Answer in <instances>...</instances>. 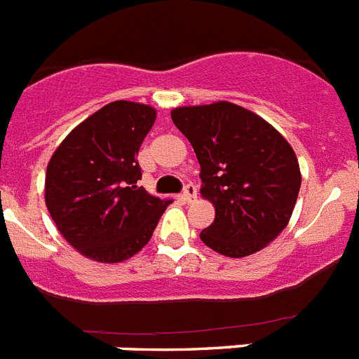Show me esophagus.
<instances>
[{"instance_id":"obj_1","label":"esophagus","mask_w":359,"mask_h":359,"mask_svg":"<svg viewBox=\"0 0 359 359\" xmlns=\"http://www.w3.org/2000/svg\"><path fill=\"white\" fill-rule=\"evenodd\" d=\"M183 198H185L187 201H194V199L198 198V189H196V185H192V183L185 185V190H183Z\"/></svg>"}]
</instances>
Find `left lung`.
I'll return each mask as SVG.
<instances>
[{
    "label": "left lung",
    "instance_id": "left-lung-1",
    "mask_svg": "<svg viewBox=\"0 0 359 359\" xmlns=\"http://www.w3.org/2000/svg\"><path fill=\"white\" fill-rule=\"evenodd\" d=\"M170 116L194 147L199 192L215 208L203 243L231 259L266 248L290 223L302 183L293 147L271 123L226 100L176 107Z\"/></svg>",
    "mask_w": 359,
    "mask_h": 359
}]
</instances>
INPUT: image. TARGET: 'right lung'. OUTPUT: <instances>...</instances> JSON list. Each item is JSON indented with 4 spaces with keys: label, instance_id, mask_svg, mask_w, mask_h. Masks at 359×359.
<instances>
[{
    "label": "right lung",
    "instance_id": "right-lung-1",
    "mask_svg": "<svg viewBox=\"0 0 359 359\" xmlns=\"http://www.w3.org/2000/svg\"><path fill=\"white\" fill-rule=\"evenodd\" d=\"M154 120V107L116 100L79 123L50 158L46 208L61 236L91 261L115 264L140 252L170 203L136 185V156Z\"/></svg>",
    "mask_w": 359,
    "mask_h": 359
}]
</instances>
